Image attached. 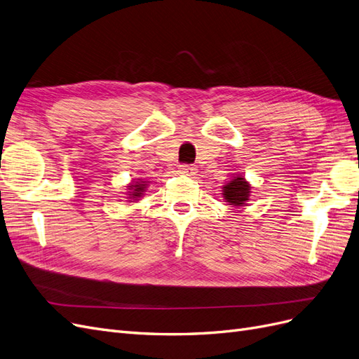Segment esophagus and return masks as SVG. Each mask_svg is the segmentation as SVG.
Wrapping results in <instances>:
<instances>
[{"instance_id": "1", "label": "esophagus", "mask_w": 359, "mask_h": 359, "mask_svg": "<svg viewBox=\"0 0 359 359\" xmlns=\"http://www.w3.org/2000/svg\"><path fill=\"white\" fill-rule=\"evenodd\" d=\"M180 172L184 173V175H193V173H196V168L193 165H180Z\"/></svg>"}]
</instances>
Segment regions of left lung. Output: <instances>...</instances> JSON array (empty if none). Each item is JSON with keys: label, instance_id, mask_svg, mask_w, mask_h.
Segmentation results:
<instances>
[{"label": "left lung", "instance_id": "1", "mask_svg": "<svg viewBox=\"0 0 359 359\" xmlns=\"http://www.w3.org/2000/svg\"><path fill=\"white\" fill-rule=\"evenodd\" d=\"M250 196V186L243 177H235L223 187V198L229 205L243 206Z\"/></svg>", "mask_w": 359, "mask_h": 359}]
</instances>
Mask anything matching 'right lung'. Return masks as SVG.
Returning a JSON list of instances; mask_svg holds the SVG:
<instances>
[{"mask_svg": "<svg viewBox=\"0 0 359 359\" xmlns=\"http://www.w3.org/2000/svg\"><path fill=\"white\" fill-rule=\"evenodd\" d=\"M130 190H133V191H130L132 194H130V198H139L140 194H142V191H145V184H135V186H130Z\"/></svg>", "mask_w": 359, "mask_h": 359, "instance_id": "obj_1", "label": "right lung"}]
</instances>
